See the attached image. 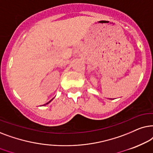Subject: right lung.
Returning <instances> with one entry per match:
<instances>
[{
  "mask_svg": "<svg viewBox=\"0 0 153 153\" xmlns=\"http://www.w3.org/2000/svg\"><path fill=\"white\" fill-rule=\"evenodd\" d=\"M52 100H53V99H52V100H50V101H49V102H48V103H46V104H48V103H50V102H51V101H52Z\"/></svg>",
  "mask_w": 153,
  "mask_h": 153,
  "instance_id": "1",
  "label": "right lung"
}]
</instances>
